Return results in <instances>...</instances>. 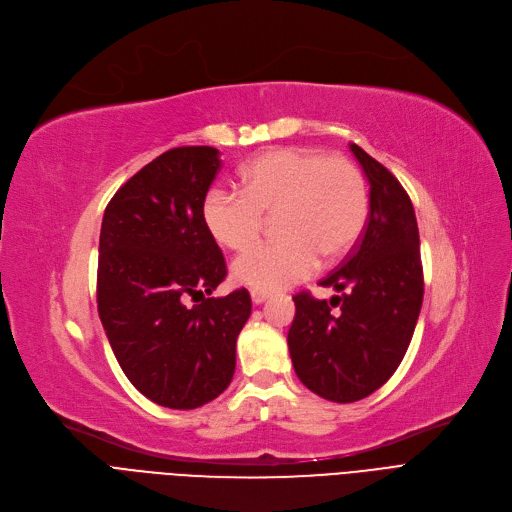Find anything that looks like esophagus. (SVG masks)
I'll list each match as a JSON object with an SVG mask.
<instances>
[{
  "label": "esophagus",
  "mask_w": 512,
  "mask_h": 512,
  "mask_svg": "<svg viewBox=\"0 0 512 512\" xmlns=\"http://www.w3.org/2000/svg\"><path fill=\"white\" fill-rule=\"evenodd\" d=\"M250 297H252V302L258 306V304H264L266 299L270 297V293H266V291H258V289H252L250 291Z\"/></svg>",
  "instance_id": "34e87169"
}]
</instances>
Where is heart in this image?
Here are the masks:
<instances>
[{"label": "heart", "mask_w": 512, "mask_h": 512, "mask_svg": "<svg viewBox=\"0 0 512 512\" xmlns=\"http://www.w3.org/2000/svg\"><path fill=\"white\" fill-rule=\"evenodd\" d=\"M370 215L366 177L339 155L314 148H277L250 161L242 171V192L210 190L202 202V221L227 250L252 248L277 217L273 244L239 256L235 283L258 291H277L308 279L322 256H347L362 237Z\"/></svg>", "instance_id": "obj_1"}]
</instances>
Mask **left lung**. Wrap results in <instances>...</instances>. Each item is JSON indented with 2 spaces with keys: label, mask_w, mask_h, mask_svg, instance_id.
Wrapping results in <instances>:
<instances>
[{
  "label": "left lung",
  "mask_w": 512,
  "mask_h": 512,
  "mask_svg": "<svg viewBox=\"0 0 512 512\" xmlns=\"http://www.w3.org/2000/svg\"><path fill=\"white\" fill-rule=\"evenodd\" d=\"M349 148L370 182L368 223L351 254L320 281L341 295L330 302L308 291L293 295L287 335L297 378L333 403L366 399L395 374L424 302L413 204L382 163L357 144Z\"/></svg>",
  "instance_id": "left-lung-1"
}]
</instances>
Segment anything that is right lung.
Returning <instances> with one entry per match:
<instances>
[{
  "mask_svg": "<svg viewBox=\"0 0 512 512\" xmlns=\"http://www.w3.org/2000/svg\"><path fill=\"white\" fill-rule=\"evenodd\" d=\"M219 167L213 146L171 148L132 175L103 215L99 318L128 380L169 409L202 407L229 386L252 312L246 289L210 295L227 277L202 221Z\"/></svg>",
  "mask_w": 512,
  "mask_h": 512,
  "instance_id": "1",
  "label": "right lung"
}]
</instances>
